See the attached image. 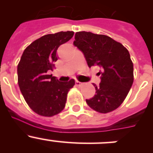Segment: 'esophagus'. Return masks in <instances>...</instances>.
I'll use <instances>...</instances> for the list:
<instances>
[{"mask_svg":"<svg viewBox=\"0 0 153 153\" xmlns=\"http://www.w3.org/2000/svg\"><path fill=\"white\" fill-rule=\"evenodd\" d=\"M75 84H76V86H81V85H82V83L80 82V81H75Z\"/></svg>","mask_w":153,"mask_h":153,"instance_id":"esophagus-1","label":"esophagus"}]
</instances>
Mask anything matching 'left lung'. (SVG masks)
I'll list each match as a JSON object with an SVG mask.
<instances>
[{
    "label": "left lung",
    "mask_w": 153,
    "mask_h": 153,
    "mask_svg": "<svg viewBox=\"0 0 153 153\" xmlns=\"http://www.w3.org/2000/svg\"><path fill=\"white\" fill-rule=\"evenodd\" d=\"M74 45L84 54L89 67L101 68V83L92 84L95 95L86 101L101 113L112 112L126 98L133 83V64L129 51L110 37L90 32L75 33Z\"/></svg>",
    "instance_id": "1"
}]
</instances>
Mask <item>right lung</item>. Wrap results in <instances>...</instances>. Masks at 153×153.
Segmentation results:
<instances>
[{
  "label": "right lung",
  "mask_w": 153,
  "mask_h": 153,
  "mask_svg": "<svg viewBox=\"0 0 153 153\" xmlns=\"http://www.w3.org/2000/svg\"><path fill=\"white\" fill-rule=\"evenodd\" d=\"M74 32H59L35 40L24 51L18 65L20 89L29 107L42 116L51 117L65 107L67 93L75 80L60 82L49 75L58 59L57 49L73 37Z\"/></svg>",
  "instance_id": "right-lung-1"
}]
</instances>
